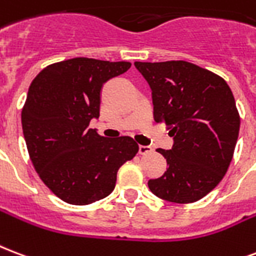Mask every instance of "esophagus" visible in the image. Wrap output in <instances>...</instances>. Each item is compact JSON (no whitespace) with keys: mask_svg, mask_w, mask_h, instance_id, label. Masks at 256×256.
Masks as SVG:
<instances>
[{"mask_svg":"<svg viewBox=\"0 0 256 256\" xmlns=\"http://www.w3.org/2000/svg\"><path fill=\"white\" fill-rule=\"evenodd\" d=\"M150 153H153V149H152L150 146H144V145L140 146V154L146 156V154H150Z\"/></svg>","mask_w":256,"mask_h":256,"instance_id":"1","label":"esophagus"}]
</instances>
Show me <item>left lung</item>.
<instances>
[{"mask_svg":"<svg viewBox=\"0 0 256 256\" xmlns=\"http://www.w3.org/2000/svg\"><path fill=\"white\" fill-rule=\"evenodd\" d=\"M149 83L154 120L174 140L166 172L149 180L152 192L166 202L188 204L202 198L223 180L234 157L240 116L223 78L184 60L136 62Z\"/></svg>","mask_w":256,"mask_h":256,"instance_id":"obj_1","label":"left lung"}]
</instances>
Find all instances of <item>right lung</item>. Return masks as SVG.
Listing matches in <instances>:
<instances>
[{
  "label": "right lung",
  "instance_id": "add662e5",
  "mask_svg": "<svg viewBox=\"0 0 256 256\" xmlns=\"http://www.w3.org/2000/svg\"><path fill=\"white\" fill-rule=\"evenodd\" d=\"M130 67L128 62L70 58L44 68L29 86L21 111L29 157L42 182L68 204L108 196L118 169L138 153L132 136L111 140L88 128L99 116L102 86Z\"/></svg>",
  "mask_w": 256,
  "mask_h": 256
}]
</instances>
